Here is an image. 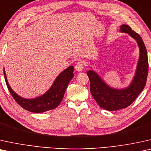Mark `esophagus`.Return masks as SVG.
Returning a JSON list of instances; mask_svg holds the SVG:
<instances>
[{
	"mask_svg": "<svg viewBox=\"0 0 151 151\" xmlns=\"http://www.w3.org/2000/svg\"><path fill=\"white\" fill-rule=\"evenodd\" d=\"M84 67H85V63L83 61H79L76 63L74 68L77 71H82L84 69Z\"/></svg>",
	"mask_w": 151,
	"mask_h": 151,
	"instance_id": "34e87169",
	"label": "esophagus"
}]
</instances>
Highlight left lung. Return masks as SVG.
<instances>
[{"mask_svg":"<svg viewBox=\"0 0 151 151\" xmlns=\"http://www.w3.org/2000/svg\"><path fill=\"white\" fill-rule=\"evenodd\" d=\"M120 31L128 33L135 39L139 47V58L135 75L130 85L124 89H114L108 86L95 72H87L92 96L100 107L110 111L127 108L133 103L145 87L148 72L147 51L142 37L127 25L120 26Z\"/></svg>","mask_w":151,"mask_h":151,"instance_id":"1","label":"left lung"}]
</instances>
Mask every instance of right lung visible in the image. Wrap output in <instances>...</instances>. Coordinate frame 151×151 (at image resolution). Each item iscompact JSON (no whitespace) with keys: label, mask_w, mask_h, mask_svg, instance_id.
Wrapping results in <instances>:
<instances>
[{"label":"right lung","mask_w":151,"mask_h":151,"mask_svg":"<svg viewBox=\"0 0 151 151\" xmlns=\"http://www.w3.org/2000/svg\"><path fill=\"white\" fill-rule=\"evenodd\" d=\"M73 72V66H70L58 76L51 88L45 94L35 99H27L21 97L13 91L7 82L5 69L3 70L8 90L17 103L25 110L35 113L55 109L59 105L63 99L68 83L74 77Z\"/></svg>","instance_id":"add662e5"}]
</instances>
